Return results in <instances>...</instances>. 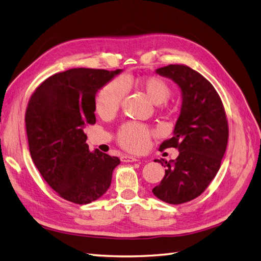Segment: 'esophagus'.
<instances>
[{
	"instance_id": "34e87169",
	"label": "esophagus",
	"mask_w": 261,
	"mask_h": 261,
	"mask_svg": "<svg viewBox=\"0 0 261 261\" xmlns=\"http://www.w3.org/2000/svg\"><path fill=\"white\" fill-rule=\"evenodd\" d=\"M122 162H137V161H140L139 159H137L136 156H131V155H123L121 158Z\"/></svg>"
}]
</instances>
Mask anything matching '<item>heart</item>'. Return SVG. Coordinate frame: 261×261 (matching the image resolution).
<instances>
[{
	"label": "heart",
	"instance_id": "obj_1",
	"mask_svg": "<svg viewBox=\"0 0 261 261\" xmlns=\"http://www.w3.org/2000/svg\"><path fill=\"white\" fill-rule=\"evenodd\" d=\"M136 85L154 105H162L172 96L171 86L164 79L155 76L140 77ZM126 95V82L122 78L112 79L99 90L96 98V110L100 116L115 115ZM151 132L145 125L136 122L123 124L118 132V142L125 150L141 152L149 146Z\"/></svg>",
	"mask_w": 261,
	"mask_h": 261
}]
</instances>
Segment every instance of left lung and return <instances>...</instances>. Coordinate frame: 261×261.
<instances>
[{"label":"left lung","mask_w":261,"mask_h":261,"mask_svg":"<svg viewBox=\"0 0 261 261\" xmlns=\"http://www.w3.org/2000/svg\"><path fill=\"white\" fill-rule=\"evenodd\" d=\"M155 73L178 86L182 105L172 138L160 145V151L176 148L179 154L169 162L154 160L166 170L152 192L165 203L183 204L202 194L216 176L228 141V124L217 91L199 72L169 65Z\"/></svg>","instance_id":"obj_1"}]
</instances>
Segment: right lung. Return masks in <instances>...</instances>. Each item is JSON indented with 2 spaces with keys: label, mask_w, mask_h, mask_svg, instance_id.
<instances>
[{
  "label": "right lung",
  "mask_w": 261,
  "mask_h": 261,
  "mask_svg": "<svg viewBox=\"0 0 261 261\" xmlns=\"http://www.w3.org/2000/svg\"><path fill=\"white\" fill-rule=\"evenodd\" d=\"M122 69L72 68L50 76L33 93L25 113L33 162L50 188L75 204L108 191L117 156L90 151L84 132L96 123V96Z\"/></svg>",
  "instance_id": "add662e5"
}]
</instances>
